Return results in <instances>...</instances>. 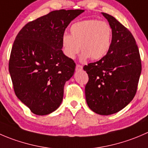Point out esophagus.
Listing matches in <instances>:
<instances>
[{
    "mask_svg": "<svg viewBox=\"0 0 148 148\" xmlns=\"http://www.w3.org/2000/svg\"><path fill=\"white\" fill-rule=\"evenodd\" d=\"M82 70H83V66H82V65H76V68H75L76 71H77V72H78V71H81Z\"/></svg>",
    "mask_w": 148,
    "mask_h": 148,
    "instance_id": "obj_1",
    "label": "esophagus"
}]
</instances>
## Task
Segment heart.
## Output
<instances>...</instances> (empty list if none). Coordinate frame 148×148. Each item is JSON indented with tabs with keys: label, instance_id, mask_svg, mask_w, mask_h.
I'll list each match as a JSON object with an SVG mask.
<instances>
[{
	"label": "heart",
	"instance_id": "b5f03b06",
	"mask_svg": "<svg viewBox=\"0 0 148 148\" xmlns=\"http://www.w3.org/2000/svg\"><path fill=\"white\" fill-rule=\"evenodd\" d=\"M71 35L63 34L61 38L64 55L74 59L81 50L83 61L91 58L99 60L104 58L110 49L112 29L106 21L86 19L74 23L70 28Z\"/></svg>",
	"mask_w": 148,
	"mask_h": 148
}]
</instances>
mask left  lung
<instances>
[{
  "label": "left lung",
  "mask_w": 148,
  "mask_h": 148,
  "mask_svg": "<svg viewBox=\"0 0 148 148\" xmlns=\"http://www.w3.org/2000/svg\"><path fill=\"white\" fill-rule=\"evenodd\" d=\"M101 14L112 27V45L104 58L83 68L89 77L85 93L93 112L110 115L124 109L134 97L142 65L131 32L114 17Z\"/></svg>",
  "instance_id": "8db88e82"
}]
</instances>
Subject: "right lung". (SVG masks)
Listing matches in <instances>:
<instances>
[{
    "label": "right lung",
    "mask_w": 148,
    "mask_h": 148,
    "mask_svg": "<svg viewBox=\"0 0 148 148\" xmlns=\"http://www.w3.org/2000/svg\"><path fill=\"white\" fill-rule=\"evenodd\" d=\"M83 11H52L25 25L16 37L9 73L16 96L34 114L52 113L62 103L64 86L73 75L75 63L63 54L61 38Z\"/></svg>",
    "instance_id": "add662e5"
}]
</instances>
